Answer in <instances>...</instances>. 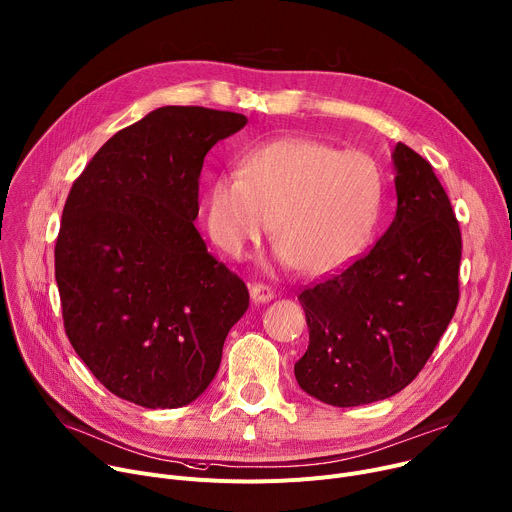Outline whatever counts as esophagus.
Returning <instances> with one entry per match:
<instances>
[{"label": "esophagus", "instance_id": "obj_1", "mask_svg": "<svg viewBox=\"0 0 512 512\" xmlns=\"http://www.w3.org/2000/svg\"><path fill=\"white\" fill-rule=\"evenodd\" d=\"M251 298H253V302H269L275 298V290L267 284H253Z\"/></svg>", "mask_w": 512, "mask_h": 512}]
</instances>
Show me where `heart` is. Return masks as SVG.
Wrapping results in <instances>:
<instances>
[{
	"label": "heart",
	"mask_w": 512,
	"mask_h": 512,
	"mask_svg": "<svg viewBox=\"0 0 512 512\" xmlns=\"http://www.w3.org/2000/svg\"><path fill=\"white\" fill-rule=\"evenodd\" d=\"M382 208L384 177L374 159L292 136L249 149L237 173L218 175L210 183L206 222L222 251L241 255L273 218L277 259L322 277L367 247Z\"/></svg>",
	"instance_id": "b5f03b06"
}]
</instances>
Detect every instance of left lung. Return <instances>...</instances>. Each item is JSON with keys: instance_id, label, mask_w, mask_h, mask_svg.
<instances>
[{"instance_id": "left-lung-1", "label": "left lung", "mask_w": 512, "mask_h": 512, "mask_svg": "<svg viewBox=\"0 0 512 512\" xmlns=\"http://www.w3.org/2000/svg\"><path fill=\"white\" fill-rule=\"evenodd\" d=\"M398 208L365 255L298 296L310 343L294 374L304 392L359 406L404 390L433 355L459 302L461 230L433 167L394 149Z\"/></svg>"}]
</instances>
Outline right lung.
Instances as JSON below:
<instances>
[{
    "instance_id": "obj_1",
    "label": "right lung",
    "mask_w": 512,
    "mask_h": 512,
    "mask_svg": "<svg viewBox=\"0 0 512 512\" xmlns=\"http://www.w3.org/2000/svg\"><path fill=\"white\" fill-rule=\"evenodd\" d=\"M245 124L237 112L165 106L118 130L73 181L55 245L65 333L122 400H196L249 308L245 282L194 226L204 157Z\"/></svg>"
}]
</instances>
